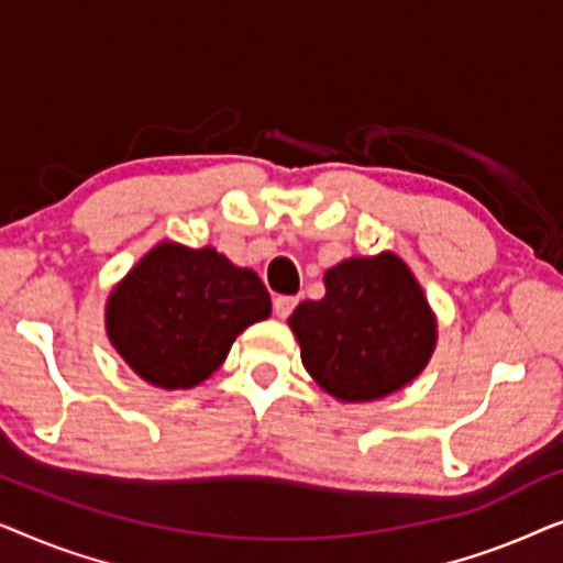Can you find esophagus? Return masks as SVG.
Returning <instances> with one entry per match:
<instances>
[{"label": "esophagus", "mask_w": 563, "mask_h": 563, "mask_svg": "<svg viewBox=\"0 0 563 563\" xmlns=\"http://www.w3.org/2000/svg\"><path fill=\"white\" fill-rule=\"evenodd\" d=\"M297 302H299V297H276V299H274V312H276V318H279V320L289 318L291 310H295V307H297Z\"/></svg>", "instance_id": "esophagus-1"}]
</instances>
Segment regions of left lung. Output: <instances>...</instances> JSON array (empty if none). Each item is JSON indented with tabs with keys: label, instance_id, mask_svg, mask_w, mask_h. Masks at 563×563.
I'll return each mask as SVG.
<instances>
[{
	"label": "left lung",
	"instance_id": "1",
	"mask_svg": "<svg viewBox=\"0 0 563 563\" xmlns=\"http://www.w3.org/2000/svg\"><path fill=\"white\" fill-rule=\"evenodd\" d=\"M289 328L307 374L338 402H374L418 379L438 320L397 253L351 256L325 272V297L297 305Z\"/></svg>",
	"mask_w": 563,
	"mask_h": 563
}]
</instances>
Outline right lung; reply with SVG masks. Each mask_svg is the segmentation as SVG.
Wrapping results in <instances>:
<instances>
[{"label":"right lung","instance_id":"1","mask_svg":"<svg viewBox=\"0 0 563 563\" xmlns=\"http://www.w3.org/2000/svg\"><path fill=\"white\" fill-rule=\"evenodd\" d=\"M268 314L272 297L256 272L212 245L161 241L112 287L104 330L143 382L174 391L210 379L235 338Z\"/></svg>","mask_w":563,"mask_h":563}]
</instances>
